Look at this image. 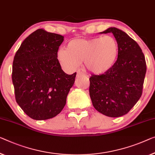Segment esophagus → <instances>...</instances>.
I'll return each mask as SVG.
<instances>
[{"instance_id":"obj_1","label":"esophagus","mask_w":155,"mask_h":155,"mask_svg":"<svg viewBox=\"0 0 155 155\" xmlns=\"http://www.w3.org/2000/svg\"><path fill=\"white\" fill-rule=\"evenodd\" d=\"M83 76H85V74H83L81 72H78L77 73V78H79L81 77H83Z\"/></svg>"}]
</instances>
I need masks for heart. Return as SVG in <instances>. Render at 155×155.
<instances>
[{
	"mask_svg": "<svg viewBox=\"0 0 155 155\" xmlns=\"http://www.w3.org/2000/svg\"><path fill=\"white\" fill-rule=\"evenodd\" d=\"M119 45L112 36L90 39H74L68 48L58 50V61L64 70L75 71L84 63L87 71L96 74L104 73L114 66L118 56Z\"/></svg>",
	"mask_w": 155,
	"mask_h": 155,
	"instance_id": "1",
	"label": "heart"
}]
</instances>
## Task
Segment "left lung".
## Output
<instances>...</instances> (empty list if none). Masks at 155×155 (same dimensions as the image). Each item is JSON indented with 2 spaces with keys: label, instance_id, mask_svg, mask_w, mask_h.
Returning a JSON list of instances; mask_svg holds the SVG:
<instances>
[{
  "label": "left lung",
  "instance_id": "1",
  "mask_svg": "<svg viewBox=\"0 0 155 155\" xmlns=\"http://www.w3.org/2000/svg\"><path fill=\"white\" fill-rule=\"evenodd\" d=\"M112 33L119 45L117 61L109 70L90 78V96L94 108L108 117L125 115L142 95L146 73L143 53L137 41L116 28L101 33Z\"/></svg>",
  "mask_w": 155,
  "mask_h": 155
}]
</instances>
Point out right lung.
I'll use <instances>...</instances> for the list:
<instances>
[{
    "label": "right lung",
    "instance_id": "add662e5",
    "mask_svg": "<svg viewBox=\"0 0 155 155\" xmlns=\"http://www.w3.org/2000/svg\"><path fill=\"white\" fill-rule=\"evenodd\" d=\"M64 37L38 29L25 39L14 58L15 99L32 119L52 118L61 112L77 73L64 72L56 54Z\"/></svg>",
    "mask_w": 155,
    "mask_h": 155
}]
</instances>
